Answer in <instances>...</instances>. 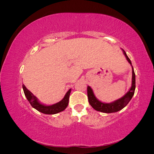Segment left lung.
<instances>
[{"instance_id": "1", "label": "left lung", "mask_w": 154, "mask_h": 154, "mask_svg": "<svg viewBox=\"0 0 154 154\" xmlns=\"http://www.w3.org/2000/svg\"><path fill=\"white\" fill-rule=\"evenodd\" d=\"M123 53L125 56L128 63L131 65L132 69V85L130 88L129 91L126 94L121 97V98L116 100L111 103H103L99 100L96 98L94 92L90 86H87V96L88 99V102L90 105L94 109L97 111L101 112L103 113H113L116 112L123 109L124 107L127 105L129 101L131 100L134 94L135 89H136V74H135L134 68L132 65L131 61L126 54L125 51L122 49Z\"/></svg>"}]
</instances>
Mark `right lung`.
<instances>
[{
    "label": "right lung",
    "instance_id": "1",
    "mask_svg": "<svg viewBox=\"0 0 154 154\" xmlns=\"http://www.w3.org/2000/svg\"><path fill=\"white\" fill-rule=\"evenodd\" d=\"M22 88L26 98L31 105L40 112L45 114H55L63 111L68 106L70 93L71 92V89L70 88L61 101L52 105H45L40 103L38 99L27 89L24 85H22Z\"/></svg>",
    "mask_w": 154,
    "mask_h": 154
}]
</instances>
